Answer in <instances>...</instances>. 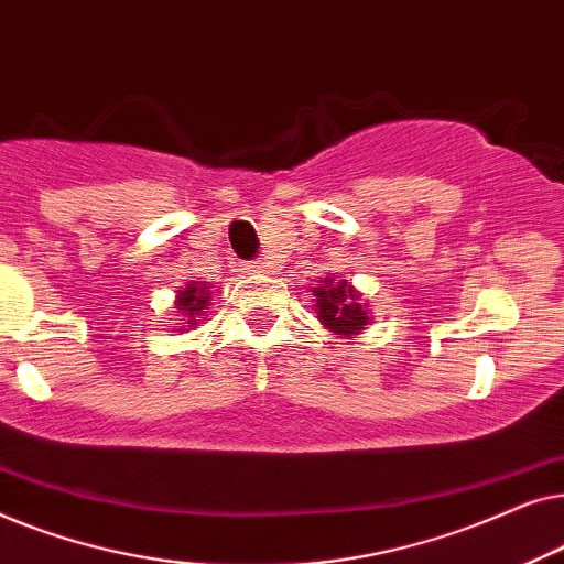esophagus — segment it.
<instances>
[{
	"label": "esophagus",
	"mask_w": 564,
	"mask_h": 564,
	"mask_svg": "<svg viewBox=\"0 0 564 564\" xmlns=\"http://www.w3.org/2000/svg\"><path fill=\"white\" fill-rule=\"evenodd\" d=\"M269 269H272L269 261H251V264H246V272L249 274H264V272H269Z\"/></svg>",
	"instance_id": "esophagus-1"
}]
</instances>
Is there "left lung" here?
Wrapping results in <instances>:
<instances>
[{"label": "left lung", "mask_w": 564, "mask_h": 564, "mask_svg": "<svg viewBox=\"0 0 564 564\" xmlns=\"http://www.w3.org/2000/svg\"><path fill=\"white\" fill-rule=\"evenodd\" d=\"M313 295L318 321L336 336H359L372 323L369 305L361 303L359 292L346 280L321 276V284L313 288Z\"/></svg>", "instance_id": "obj_1"}]
</instances>
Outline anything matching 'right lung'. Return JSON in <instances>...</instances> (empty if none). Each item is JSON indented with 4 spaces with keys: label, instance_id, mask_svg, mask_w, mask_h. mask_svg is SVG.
I'll use <instances>...</instances> for the list:
<instances>
[{
    "label": "right lung",
    "instance_id": "obj_1",
    "mask_svg": "<svg viewBox=\"0 0 564 564\" xmlns=\"http://www.w3.org/2000/svg\"><path fill=\"white\" fill-rule=\"evenodd\" d=\"M207 303H210V288L205 282H189L187 288L180 290L176 295V313L184 315V323L180 330L195 328L199 318L207 313Z\"/></svg>",
    "mask_w": 564,
    "mask_h": 564
}]
</instances>
